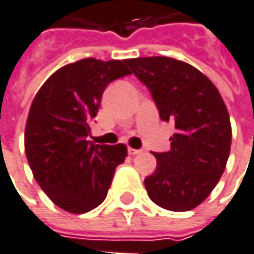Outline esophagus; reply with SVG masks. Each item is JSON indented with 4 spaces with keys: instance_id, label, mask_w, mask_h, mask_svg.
Listing matches in <instances>:
<instances>
[{
    "instance_id": "34e87169",
    "label": "esophagus",
    "mask_w": 254,
    "mask_h": 254,
    "mask_svg": "<svg viewBox=\"0 0 254 254\" xmlns=\"http://www.w3.org/2000/svg\"><path fill=\"white\" fill-rule=\"evenodd\" d=\"M127 152L130 154V155H136V154H139L141 150H135V148H127Z\"/></svg>"
}]
</instances>
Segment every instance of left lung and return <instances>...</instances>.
Listing matches in <instances>:
<instances>
[{
	"mask_svg": "<svg viewBox=\"0 0 254 254\" xmlns=\"http://www.w3.org/2000/svg\"><path fill=\"white\" fill-rule=\"evenodd\" d=\"M145 84L161 121L174 124L170 151L152 152L155 172L145 189L158 206L183 212L217 186L231 148V124L217 87L195 66L167 57L127 59Z\"/></svg>",
	"mask_w": 254,
	"mask_h": 254,
	"instance_id": "left-lung-1",
	"label": "left lung"
}]
</instances>
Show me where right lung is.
I'll return each instance as SVG.
<instances>
[{
	"label": "right lung",
	"mask_w": 254,
	"mask_h": 254,
	"mask_svg": "<svg viewBox=\"0 0 254 254\" xmlns=\"http://www.w3.org/2000/svg\"><path fill=\"white\" fill-rule=\"evenodd\" d=\"M127 59L87 58L54 72L30 106L24 148L36 182L59 208L84 214L107 195L127 145L88 141L102 96L112 81L129 75Z\"/></svg>",
	"instance_id": "1"
}]
</instances>
